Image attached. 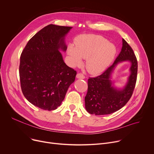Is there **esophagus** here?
I'll list each match as a JSON object with an SVG mask.
<instances>
[{
    "instance_id": "obj_1",
    "label": "esophagus",
    "mask_w": 154,
    "mask_h": 154,
    "mask_svg": "<svg viewBox=\"0 0 154 154\" xmlns=\"http://www.w3.org/2000/svg\"><path fill=\"white\" fill-rule=\"evenodd\" d=\"M76 77L77 78H79V79H85V76L83 74V73H78L77 75H76Z\"/></svg>"
}]
</instances>
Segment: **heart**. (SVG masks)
<instances>
[{"instance_id":"obj_1","label":"heart","mask_w":154,"mask_h":154,"mask_svg":"<svg viewBox=\"0 0 154 154\" xmlns=\"http://www.w3.org/2000/svg\"><path fill=\"white\" fill-rule=\"evenodd\" d=\"M68 54L74 65L82 63L87 59L86 68L89 73L97 75L102 73L113 61L116 48L100 35H83L75 40V47L70 45Z\"/></svg>"}]
</instances>
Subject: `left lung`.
<instances>
[{
    "instance_id": "obj_1",
    "label": "left lung",
    "mask_w": 154,
    "mask_h": 154,
    "mask_svg": "<svg viewBox=\"0 0 154 154\" xmlns=\"http://www.w3.org/2000/svg\"><path fill=\"white\" fill-rule=\"evenodd\" d=\"M124 60L131 63V73L128 83L122 90H117L111 86L110 76L117 63ZM137 60L130 45L122 39L121 51L113 63L103 73L94 78H89L88 92L85 97V108L91 114H110L124 106L131 99L137 76Z\"/></svg>"
}]
</instances>
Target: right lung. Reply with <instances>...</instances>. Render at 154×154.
I'll list each match as a JSON object with an SVG mask.
<instances>
[{
	"label": "right lung",
	"instance_id": "add662e5",
	"mask_svg": "<svg viewBox=\"0 0 154 154\" xmlns=\"http://www.w3.org/2000/svg\"><path fill=\"white\" fill-rule=\"evenodd\" d=\"M70 26L50 24L31 38L23 50L19 76L22 91L30 103L52 111L60 106L76 71L64 62L59 49L65 51V35Z\"/></svg>",
	"mask_w": 154,
	"mask_h": 154
}]
</instances>
